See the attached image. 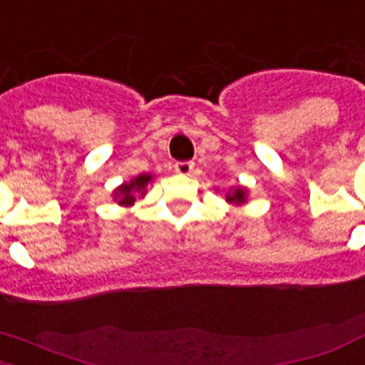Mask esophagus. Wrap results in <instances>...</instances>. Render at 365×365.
Segmentation results:
<instances>
[{"mask_svg":"<svg viewBox=\"0 0 365 365\" xmlns=\"http://www.w3.org/2000/svg\"><path fill=\"white\" fill-rule=\"evenodd\" d=\"M176 173L182 174V176H189L192 173V168H195V163L192 161H183V163H176Z\"/></svg>","mask_w":365,"mask_h":365,"instance_id":"1","label":"esophagus"}]
</instances>
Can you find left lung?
Returning a JSON list of instances; mask_svg holds the SVG:
<instances>
[{"label":"left lung","instance_id":"1","mask_svg":"<svg viewBox=\"0 0 365 365\" xmlns=\"http://www.w3.org/2000/svg\"><path fill=\"white\" fill-rule=\"evenodd\" d=\"M247 195H250V189L244 187V185L230 187L229 192H227V202L234 204V206H244L247 202Z\"/></svg>","mask_w":365,"mask_h":365}]
</instances>
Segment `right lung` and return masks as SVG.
<instances>
[{
  "label": "right lung",
  "mask_w": 365,
  "mask_h": 365,
  "mask_svg": "<svg viewBox=\"0 0 365 365\" xmlns=\"http://www.w3.org/2000/svg\"><path fill=\"white\" fill-rule=\"evenodd\" d=\"M153 182V174H138L136 178L129 180V182H123L120 187H115L112 191V197H114V202H118L120 206H133L136 200V197H146L148 185Z\"/></svg>",
  "instance_id": "add662e5"
}]
</instances>
